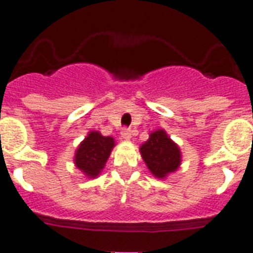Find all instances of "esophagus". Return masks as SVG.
I'll return each mask as SVG.
<instances>
[{
  "instance_id": "34e87169",
  "label": "esophagus",
  "mask_w": 253,
  "mask_h": 253,
  "mask_svg": "<svg viewBox=\"0 0 253 253\" xmlns=\"http://www.w3.org/2000/svg\"><path fill=\"white\" fill-rule=\"evenodd\" d=\"M121 136H122V139H125V140H130L131 136H132V131H131V128L125 127V128L121 130Z\"/></svg>"
}]
</instances>
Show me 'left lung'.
I'll use <instances>...</instances> for the list:
<instances>
[{
	"instance_id": "1",
	"label": "left lung",
	"mask_w": 253,
	"mask_h": 253,
	"mask_svg": "<svg viewBox=\"0 0 253 253\" xmlns=\"http://www.w3.org/2000/svg\"><path fill=\"white\" fill-rule=\"evenodd\" d=\"M140 154L150 172L158 178H166L181 164L180 148L164 130L151 132L150 139L140 146Z\"/></svg>"
}]
</instances>
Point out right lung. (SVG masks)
<instances>
[{
  "label": "right lung",
  "instance_id": "obj_1",
  "mask_svg": "<svg viewBox=\"0 0 253 253\" xmlns=\"http://www.w3.org/2000/svg\"><path fill=\"white\" fill-rule=\"evenodd\" d=\"M114 146L111 136H102L98 131H90L77 148L75 164L86 177L95 178L106 164Z\"/></svg>",
  "mask_w": 253,
  "mask_h": 253
}]
</instances>
